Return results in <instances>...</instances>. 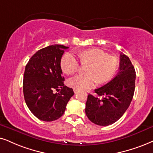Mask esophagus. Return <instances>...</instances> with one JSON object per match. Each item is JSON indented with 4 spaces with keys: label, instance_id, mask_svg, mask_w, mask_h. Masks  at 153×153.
I'll return each mask as SVG.
<instances>
[{
    "label": "esophagus",
    "instance_id": "esophagus-1",
    "mask_svg": "<svg viewBox=\"0 0 153 153\" xmlns=\"http://www.w3.org/2000/svg\"><path fill=\"white\" fill-rule=\"evenodd\" d=\"M73 91H74V92H75V93H76V92H78V89L75 88V89H74V90H73Z\"/></svg>",
    "mask_w": 153,
    "mask_h": 153
}]
</instances>
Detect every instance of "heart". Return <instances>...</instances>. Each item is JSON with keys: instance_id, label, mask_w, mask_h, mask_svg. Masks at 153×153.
Masks as SVG:
<instances>
[{"instance_id": "obj_1", "label": "heart", "mask_w": 153, "mask_h": 153, "mask_svg": "<svg viewBox=\"0 0 153 153\" xmlns=\"http://www.w3.org/2000/svg\"><path fill=\"white\" fill-rule=\"evenodd\" d=\"M82 65L85 68L86 75H78L68 80L69 86L80 90L92 88L97 82L102 84L112 78L117 71L118 62L114 57L100 49H90L78 53ZM63 72L67 75L73 74L79 70L80 63L74 54L65 53L61 60Z\"/></svg>"}]
</instances>
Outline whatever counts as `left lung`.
<instances>
[{
    "instance_id": "obj_1",
    "label": "left lung",
    "mask_w": 153,
    "mask_h": 153,
    "mask_svg": "<svg viewBox=\"0 0 153 153\" xmlns=\"http://www.w3.org/2000/svg\"><path fill=\"white\" fill-rule=\"evenodd\" d=\"M136 76L135 68L129 58L121 53L117 75L110 82L94 90L97 97L88 94L85 106L88 119L102 126L118 121L132 101Z\"/></svg>"
}]
</instances>
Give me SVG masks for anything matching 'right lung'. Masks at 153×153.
<instances>
[{
	"instance_id": "obj_1",
	"label": "right lung",
	"mask_w": 153,
	"mask_h": 153,
	"mask_svg": "<svg viewBox=\"0 0 153 153\" xmlns=\"http://www.w3.org/2000/svg\"><path fill=\"white\" fill-rule=\"evenodd\" d=\"M68 48L60 44L46 46L36 51L25 67V102L31 112L42 121L59 119L74 94L72 88L64 85L61 68V57Z\"/></svg>"
}]
</instances>
